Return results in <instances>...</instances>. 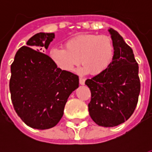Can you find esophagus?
<instances>
[{"label": "esophagus", "mask_w": 152, "mask_h": 152, "mask_svg": "<svg viewBox=\"0 0 152 152\" xmlns=\"http://www.w3.org/2000/svg\"><path fill=\"white\" fill-rule=\"evenodd\" d=\"M85 81H86V80L84 79V78H82V77H80L79 78V82L80 85H85Z\"/></svg>", "instance_id": "34e87169"}]
</instances>
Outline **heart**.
<instances>
[{
  "label": "heart",
  "instance_id": "b5f03b06",
  "mask_svg": "<svg viewBox=\"0 0 152 152\" xmlns=\"http://www.w3.org/2000/svg\"><path fill=\"white\" fill-rule=\"evenodd\" d=\"M64 47L50 51L53 63L64 72H72L81 63V72L99 75L108 68L114 57L113 40L107 35H79L67 40Z\"/></svg>",
  "mask_w": 152,
  "mask_h": 152
}]
</instances>
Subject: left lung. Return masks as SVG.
Listing matches in <instances>:
<instances>
[{
  "label": "left lung",
  "instance_id": "1",
  "mask_svg": "<svg viewBox=\"0 0 152 152\" xmlns=\"http://www.w3.org/2000/svg\"><path fill=\"white\" fill-rule=\"evenodd\" d=\"M114 57L108 68L86 80L91 92L90 117L102 127H114L130 117L138 101L141 84L133 50L117 31L109 29Z\"/></svg>",
  "mask_w": 152,
  "mask_h": 152
}]
</instances>
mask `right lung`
Instances as JSON below:
<instances>
[{
    "label": "right lung",
    "instance_id": "1",
    "mask_svg": "<svg viewBox=\"0 0 152 152\" xmlns=\"http://www.w3.org/2000/svg\"><path fill=\"white\" fill-rule=\"evenodd\" d=\"M53 38V33L34 35L17 51L10 66L14 108L25 124L37 129L59 122L68 97L79 86L77 75L58 68L44 53Z\"/></svg>",
    "mask_w": 152,
    "mask_h": 152
}]
</instances>
